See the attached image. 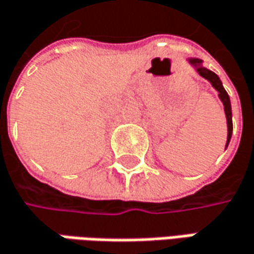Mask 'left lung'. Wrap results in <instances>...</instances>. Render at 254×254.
<instances>
[{"instance_id": "1", "label": "left lung", "mask_w": 254, "mask_h": 254, "mask_svg": "<svg viewBox=\"0 0 254 254\" xmlns=\"http://www.w3.org/2000/svg\"><path fill=\"white\" fill-rule=\"evenodd\" d=\"M187 63L194 68L202 79L208 80L211 83V86L218 92V97L220 100L223 102V106H224V113H226V119H227V142H226V149L229 146V142L231 139V132H233V121H231V103L230 97L227 95V92L224 90L223 87V83L220 80V77L217 76L214 71L208 70L207 67L202 66V60L200 59H187Z\"/></svg>"}]
</instances>
